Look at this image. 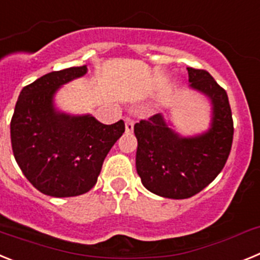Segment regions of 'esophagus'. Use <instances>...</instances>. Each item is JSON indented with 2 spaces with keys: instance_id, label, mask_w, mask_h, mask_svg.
Wrapping results in <instances>:
<instances>
[{
  "instance_id": "34e87169",
  "label": "esophagus",
  "mask_w": 260,
  "mask_h": 260,
  "mask_svg": "<svg viewBox=\"0 0 260 260\" xmlns=\"http://www.w3.org/2000/svg\"><path fill=\"white\" fill-rule=\"evenodd\" d=\"M133 128H134V121L130 118L125 119V130L126 133H132Z\"/></svg>"
}]
</instances>
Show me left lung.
Returning <instances> with one entry per match:
<instances>
[{
    "label": "left lung",
    "mask_w": 260,
    "mask_h": 260,
    "mask_svg": "<svg viewBox=\"0 0 260 260\" xmlns=\"http://www.w3.org/2000/svg\"><path fill=\"white\" fill-rule=\"evenodd\" d=\"M190 87L207 96L212 118L207 132L181 137L162 114L135 123V165L147 190L164 198L186 199L210 185L222 171L233 142L228 95L206 70L187 68Z\"/></svg>",
    "instance_id": "1"
}]
</instances>
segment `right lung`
Instances as JSON below:
<instances>
[{
	"label": "right lung",
	"mask_w": 260,
	"mask_h": 260,
	"mask_svg": "<svg viewBox=\"0 0 260 260\" xmlns=\"http://www.w3.org/2000/svg\"><path fill=\"white\" fill-rule=\"evenodd\" d=\"M86 73L84 65L43 75L23 87L14 109V157L32 186L49 197H77L92 189L104 158L125 133L122 119L104 125L91 114L56 109L57 89Z\"/></svg>",
	"instance_id": "add662e5"
}]
</instances>
